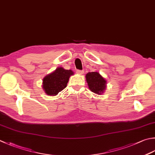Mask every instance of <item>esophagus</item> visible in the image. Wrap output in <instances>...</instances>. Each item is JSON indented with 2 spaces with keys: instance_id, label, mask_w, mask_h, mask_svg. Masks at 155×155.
Masks as SVG:
<instances>
[{
  "instance_id": "34e87169",
  "label": "esophagus",
  "mask_w": 155,
  "mask_h": 155,
  "mask_svg": "<svg viewBox=\"0 0 155 155\" xmlns=\"http://www.w3.org/2000/svg\"><path fill=\"white\" fill-rule=\"evenodd\" d=\"M77 73L79 75H82V74H83L84 71H77Z\"/></svg>"
}]
</instances>
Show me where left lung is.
Returning <instances> with one entry per match:
<instances>
[{
	"instance_id": "1",
	"label": "left lung",
	"mask_w": 155,
	"mask_h": 155,
	"mask_svg": "<svg viewBox=\"0 0 155 155\" xmlns=\"http://www.w3.org/2000/svg\"><path fill=\"white\" fill-rule=\"evenodd\" d=\"M89 89L94 93L101 95L105 92L107 81L98 72H88L85 76Z\"/></svg>"
}]
</instances>
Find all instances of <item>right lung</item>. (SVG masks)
Here are the masks:
<instances>
[{"instance_id": "1", "label": "right lung", "mask_w": 155, "mask_h": 155, "mask_svg": "<svg viewBox=\"0 0 155 155\" xmlns=\"http://www.w3.org/2000/svg\"><path fill=\"white\" fill-rule=\"evenodd\" d=\"M74 74L72 70H66L62 67L57 68L55 71L43 78L42 88L48 96H55L67 86L71 76Z\"/></svg>"}]
</instances>
